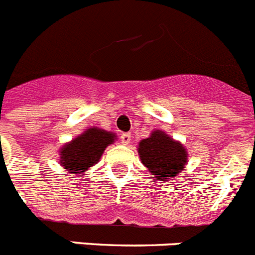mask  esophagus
I'll return each mask as SVG.
<instances>
[{"instance_id":"obj_1","label":"esophagus","mask_w":255,"mask_h":255,"mask_svg":"<svg viewBox=\"0 0 255 255\" xmlns=\"http://www.w3.org/2000/svg\"><path fill=\"white\" fill-rule=\"evenodd\" d=\"M121 141L123 144H128L130 142V133H123L121 136Z\"/></svg>"}]
</instances>
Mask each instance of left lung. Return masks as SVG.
<instances>
[{"mask_svg": "<svg viewBox=\"0 0 255 255\" xmlns=\"http://www.w3.org/2000/svg\"><path fill=\"white\" fill-rule=\"evenodd\" d=\"M138 153L142 164L161 182L178 175L187 162L185 148L161 130H155L151 137L142 139Z\"/></svg>", "mask_w": 255, "mask_h": 255, "instance_id": "1", "label": "left lung"}]
</instances>
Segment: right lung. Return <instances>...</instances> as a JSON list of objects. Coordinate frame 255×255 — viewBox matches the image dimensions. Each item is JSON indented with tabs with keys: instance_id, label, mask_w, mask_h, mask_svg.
I'll use <instances>...</instances> for the list:
<instances>
[{
	"instance_id": "right-lung-1",
	"label": "right lung",
	"mask_w": 255,
	"mask_h": 255,
	"mask_svg": "<svg viewBox=\"0 0 255 255\" xmlns=\"http://www.w3.org/2000/svg\"><path fill=\"white\" fill-rule=\"evenodd\" d=\"M114 137L113 133L107 130L90 128L72 142L65 144L61 151V165L75 174L88 170L99 161L105 147L114 142Z\"/></svg>"
}]
</instances>
